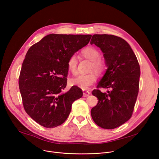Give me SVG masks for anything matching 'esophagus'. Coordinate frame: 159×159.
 <instances>
[{
  "label": "esophagus",
  "instance_id": "1",
  "mask_svg": "<svg viewBox=\"0 0 159 159\" xmlns=\"http://www.w3.org/2000/svg\"><path fill=\"white\" fill-rule=\"evenodd\" d=\"M82 92H83V96L84 97H88L89 94H90V92H89L88 90H85V89H83Z\"/></svg>",
  "mask_w": 159,
  "mask_h": 159
}]
</instances>
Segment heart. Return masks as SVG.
<instances>
[{"mask_svg":"<svg viewBox=\"0 0 159 159\" xmlns=\"http://www.w3.org/2000/svg\"><path fill=\"white\" fill-rule=\"evenodd\" d=\"M84 56L92 61V69L98 72L101 73L105 68V64L99 58L100 53L93 47H86L82 51ZM67 68L71 73H75L77 71V58L75 54H73L67 61ZM97 77L93 72L88 73H80L75 77L71 79V83L77 86L82 89H87L96 81Z\"/></svg>","mask_w":159,"mask_h":159,"instance_id":"1","label":"heart"}]
</instances>
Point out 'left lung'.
<instances>
[{"label": "left lung", "mask_w": 159, "mask_h": 159, "mask_svg": "<svg viewBox=\"0 0 159 159\" xmlns=\"http://www.w3.org/2000/svg\"><path fill=\"white\" fill-rule=\"evenodd\" d=\"M90 43L100 48L107 67L97 87L111 89L107 93L92 92L99 101L91 115L98 126L113 129L132 116L139 90L140 66L129 44L120 37L94 34Z\"/></svg>", "instance_id": "obj_1"}]
</instances>
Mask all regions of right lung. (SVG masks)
<instances>
[{"label":"right lung","mask_w":159,"mask_h":159,"mask_svg":"<svg viewBox=\"0 0 159 159\" xmlns=\"http://www.w3.org/2000/svg\"><path fill=\"white\" fill-rule=\"evenodd\" d=\"M92 35L51 34L33 45L27 52L19 79L26 112L41 126L61 125L71 110L73 102L82 96L73 86L64 93L68 73L67 61L88 45Z\"/></svg>","instance_id":"right-lung-1"}]
</instances>
